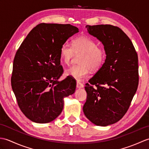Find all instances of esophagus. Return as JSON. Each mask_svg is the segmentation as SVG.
<instances>
[{"label": "esophagus", "instance_id": "34e87169", "mask_svg": "<svg viewBox=\"0 0 149 149\" xmlns=\"http://www.w3.org/2000/svg\"><path fill=\"white\" fill-rule=\"evenodd\" d=\"M76 86H77V88H83L84 85H83V83H80V82L77 81V82Z\"/></svg>", "mask_w": 149, "mask_h": 149}]
</instances>
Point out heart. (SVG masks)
<instances>
[{
  "label": "heart",
  "mask_w": 149,
  "mask_h": 149,
  "mask_svg": "<svg viewBox=\"0 0 149 149\" xmlns=\"http://www.w3.org/2000/svg\"><path fill=\"white\" fill-rule=\"evenodd\" d=\"M60 56L65 64L68 65L75 54H81L79 59L80 64L73 65L66 70V74L77 81L89 76L90 70L97 72L105 63L106 52L103 47L86 36H80L72 40V46L65 43L60 48Z\"/></svg>",
  "instance_id": "b5f03b06"
}]
</instances>
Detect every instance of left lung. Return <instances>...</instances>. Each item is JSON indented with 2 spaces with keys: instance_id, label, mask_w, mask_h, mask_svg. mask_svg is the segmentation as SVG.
<instances>
[{
  "instance_id": "left-lung-1",
  "label": "left lung",
  "mask_w": 149,
  "mask_h": 149,
  "mask_svg": "<svg viewBox=\"0 0 149 149\" xmlns=\"http://www.w3.org/2000/svg\"><path fill=\"white\" fill-rule=\"evenodd\" d=\"M100 40L106 52L105 63L86 84L83 112L94 124L107 126L121 119L127 111L138 82V58L131 40L111 25L86 26Z\"/></svg>"
}]
</instances>
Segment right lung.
I'll use <instances>...</instances> for the list:
<instances>
[{
  "label": "right lung",
  "instance_id": "add662e5",
  "mask_svg": "<svg viewBox=\"0 0 149 149\" xmlns=\"http://www.w3.org/2000/svg\"><path fill=\"white\" fill-rule=\"evenodd\" d=\"M79 32L70 24L42 23L27 34L17 50L13 65L11 86L18 105L27 118L45 123L58 117L65 97L75 92L76 81L63 73L60 48Z\"/></svg>",
  "mask_w": 149,
  "mask_h": 149
}]
</instances>
